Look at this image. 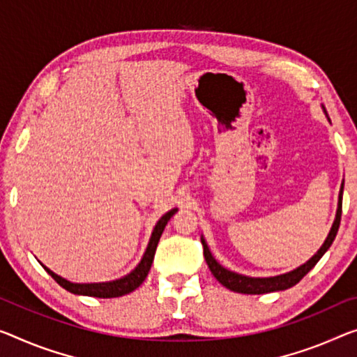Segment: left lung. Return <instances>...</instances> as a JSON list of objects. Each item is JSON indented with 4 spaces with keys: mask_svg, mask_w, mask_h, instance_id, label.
Returning <instances> with one entry per match:
<instances>
[{
    "mask_svg": "<svg viewBox=\"0 0 357 357\" xmlns=\"http://www.w3.org/2000/svg\"><path fill=\"white\" fill-rule=\"evenodd\" d=\"M326 113V108L322 107ZM327 116V113H326ZM331 121V119H328ZM342 201H343V183L340 186V193H338V206H337V213H335V220L332 223L331 231H328L327 238L324 241V244L321 245V249L316 252L314 255L311 257L308 261H305L303 265H300L295 268L292 271H287L284 274H276V276H268V278H252V276H245V274H239L234 273L228 268L222 266L220 263L215 260V257L212 255V252L207 245L204 236H201V243L202 248H204V259L209 265V270L217 278V281L222 284L229 290L238 294H249V295H260V294H270V292H279V290H286L294 287L295 284H298L301 281V278L305 274H308L317 261L321 260V257L326 254L331 248L333 239H335L338 227H340V220H342Z\"/></svg>",
    "mask_w": 357,
    "mask_h": 357,
    "instance_id": "left-lung-1",
    "label": "left lung"
}]
</instances>
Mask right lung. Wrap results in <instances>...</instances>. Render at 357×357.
<instances>
[{
  "label": "right lung",
  "mask_w": 357,
  "mask_h": 357,
  "mask_svg": "<svg viewBox=\"0 0 357 357\" xmlns=\"http://www.w3.org/2000/svg\"><path fill=\"white\" fill-rule=\"evenodd\" d=\"M178 209L174 207L169 212L164 213V215L156 222L155 228H153L150 241H148V245L145 249V254L142 257V260L139 261L132 271L126 274L123 278L113 279V281H105V282H71L68 279H65L59 274L54 273L52 270H49L47 266L43 265V268L51 274V276L56 279V282L59 286H62L65 290L75 294V295H86V297H97V298H114V297H123L126 294H130L132 290L140 286L142 282L145 281V278L148 276V271H150L153 259H155V252L158 248V243H160V238L166 228L167 222L171 220V217Z\"/></svg>",
  "instance_id": "1"
}]
</instances>
